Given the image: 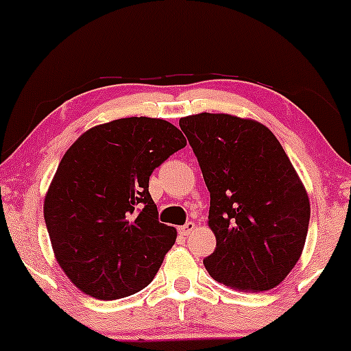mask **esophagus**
Wrapping results in <instances>:
<instances>
[{"instance_id":"esophagus-1","label":"esophagus","mask_w":351,"mask_h":351,"mask_svg":"<svg viewBox=\"0 0 351 351\" xmlns=\"http://www.w3.org/2000/svg\"><path fill=\"white\" fill-rule=\"evenodd\" d=\"M195 223H193V221H188L186 224H183V226H180L178 228V231H180V234H183V236H188L189 232H193L195 231Z\"/></svg>"}]
</instances>
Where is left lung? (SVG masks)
I'll use <instances>...</instances> for the list:
<instances>
[{
	"label": "left lung",
	"instance_id": "left-lung-1",
	"mask_svg": "<svg viewBox=\"0 0 351 351\" xmlns=\"http://www.w3.org/2000/svg\"><path fill=\"white\" fill-rule=\"evenodd\" d=\"M209 189L213 279L243 292L274 289L299 261L308 231L304 184L276 135L228 114L180 119Z\"/></svg>",
	"mask_w": 351,
	"mask_h": 351
}]
</instances>
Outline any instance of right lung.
<instances>
[{
    "label": "right lung",
    "instance_id": "1",
    "mask_svg": "<svg viewBox=\"0 0 351 351\" xmlns=\"http://www.w3.org/2000/svg\"><path fill=\"white\" fill-rule=\"evenodd\" d=\"M183 147L167 120L128 117L87 130L62 156L44 221L56 259L84 293L115 300L153 280L176 229L158 221L148 181Z\"/></svg>",
    "mask_w": 351,
    "mask_h": 351
}]
</instances>
